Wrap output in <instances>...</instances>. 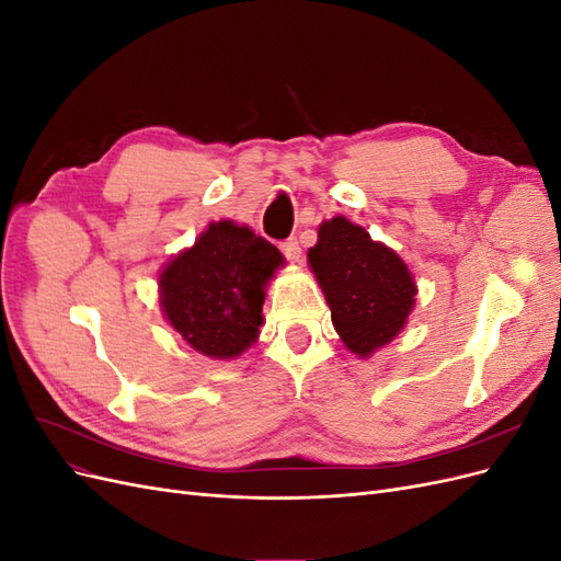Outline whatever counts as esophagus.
<instances>
[{"instance_id":"1","label":"esophagus","mask_w":561,"mask_h":561,"mask_svg":"<svg viewBox=\"0 0 561 561\" xmlns=\"http://www.w3.org/2000/svg\"><path fill=\"white\" fill-rule=\"evenodd\" d=\"M280 250H283V254L290 262H299V257H301V248H299V243H297V239H287V241H283L280 243Z\"/></svg>"}]
</instances>
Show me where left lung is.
Returning a JSON list of instances; mask_svg holds the SVG:
<instances>
[{"instance_id":"left-lung-1","label":"left lung","mask_w":561,"mask_h":561,"mask_svg":"<svg viewBox=\"0 0 561 561\" xmlns=\"http://www.w3.org/2000/svg\"><path fill=\"white\" fill-rule=\"evenodd\" d=\"M309 266L332 311V325L355 358H371L404 330L416 283L400 254L344 215L318 227Z\"/></svg>"}]
</instances>
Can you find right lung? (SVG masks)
Wrapping results in <instances>:
<instances>
[{
  "label": "right lung",
  "instance_id": "1",
  "mask_svg": "<svg viewBox=\"0 0 561 561\" xmlns=\"http://www.w3.org/2000/svg\"><path fill=\"white\" fill-rule=\"evenodd\" d=\"M283 264L280 250L248 225L210 222L161 268L163 318L196 353L236 360L260 339L266 285Z\"/></svg>",
  "mask_w": 561,
  "mask_h": 561
}]
</instances>
